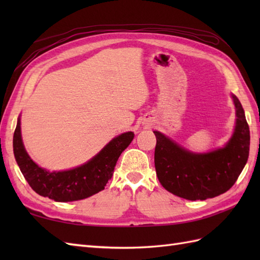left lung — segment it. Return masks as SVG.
Returning a JSON list of instances; mask_svg holds the SVG:
<instances>
[{
	"mask_svg": "<svg viewBox=\"0 0 260 260\" xmlns=\"http://www.w3.org/2000/svg\"><path fill=\"white\" fill-rule=\"evenodd\" d=\"M233 98L237 123L233 137L223 148L193 154L159 132H154L156 136L154 163L158 181L165 190L196 201L222 194L236 183L249 155L250 133L239 99Z\"/></svg>",
	"mask_w": 260,
	"mask_h": 260,
	"instance_id": "8db88e82",
	"label": "left lung"
}]
</instances>
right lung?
I'll return each instance as SVG.
<instances>
[{"label": "right lung", "mask_w": 260, "mask_h": 260, "mask_svg": "<svg viewBox=\"0 0 260 260\" xmlns=\"http://www.w3.org/2000/svg\"><path fill=\"white\" fill-rule=\"evenodd\" d=\"M133 139V132H127L115 137L95 157L81 167L62 172H49L39 168L25 152L19 119L13 135V152L22 174L33 191L54 201L68 202L86 199L104 190L112 179L121 152Z\"/></svg>", "instance_id": "1"}]
</instances>
